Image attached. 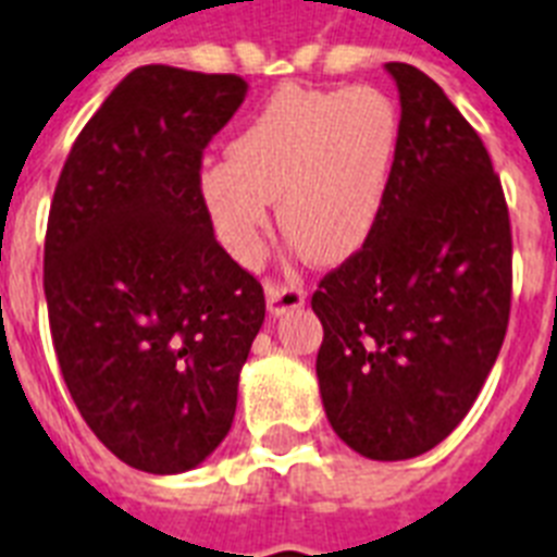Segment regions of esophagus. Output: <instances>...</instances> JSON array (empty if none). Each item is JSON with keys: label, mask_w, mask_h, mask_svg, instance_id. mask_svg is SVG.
Listing matches in <instances>:
<instances>
[{"label": "esophagus", "mask_w": 557, "mask_h": 557, "mask_svg": "<svg viewBox=\"0 0 557 557\" xmlns=\"http://www.w3.org/2000/svg\"><path fill=\"white\" fill-rule=\"evenodd\" d=\"M267 290V307H270V313H287V310H296V307L305 305L307 293L301 284L293 282H278V278H267L264 282Z\"/></svg>", "instance_id": "1"}]
</instances>
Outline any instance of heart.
Here are the masks:
<instances>
[{"instance_id": "b5f03b06", "label": "heart", "mask_w": 557, "mask_h": 557, "mask_svg": "<svg viewBox=\"0 0 557 557\" xmlns=\"http://www.w3.org/2000/svg\"><path fill=\"white\" fill-rule=\"evenodd\" d=\"M399 109L382 88H278L230 144L203 163L198 189L218 242L256 264L278 224L315 264H339L380 221L399 149Z\"/></svg>"}]
</instances>
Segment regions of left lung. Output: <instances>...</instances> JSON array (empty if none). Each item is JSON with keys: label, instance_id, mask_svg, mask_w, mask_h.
Returning a JSON list of instances; mask_svg holds the SVG:
<instances>
[{"label": "left lung", "instance_id": "left-lung-1", "mask_svg": "<svg viewBox=\"0 0 557 557\" xmlns=\"http://www.w3.org/2000/svg\"><path fill=\"white\" fill-rule=\"evenodd\" d=\"M399 149L380 221L324 275L315 356L333 431L371 460L451 434L495 364L511 310V224L486 146L443 88L388 62Z\"/></svg>", "mask_w": 557, "mask_h": 557}]
</instances>
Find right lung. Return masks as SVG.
<instances>
[{"label": "right lung", "mask_w": 557, "mask_h": 557, "mask_svg": "<svg viewBox=\"0 0 557 557\" xmlns=\"http://www.w3.org/2000/svg\"><path fill=\"white\" fill-rule=\"evenodd\" d=\"M238 74L144 65L71 146L46 230L62 380L111 455L177 474L226 437L264 290L215 242L203 149L247 97Z\"/></svg>", "instance_id": "right-lung-1"}]
</instances>
